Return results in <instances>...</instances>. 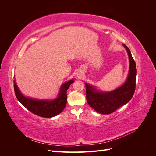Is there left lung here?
I'll return each instance as SVG.
<instances>
[{
    "label": "left lung",
    "instance_id": "obj_1",
    "mask_svg": "<svg viewBox=\"0 0 156 156\" xmlns=\"http://www.w3.org/2000/svg\"><path fill=\"white\" fill-rule=\"evenodd\" d=\"M128 54L129 70L125 83L111 92H98L93 87L85 83L86 98L92 108L99 113L108 115L128 103L133 97L136 86V69L135 60L129 49L123 44Z\"/></svg>",
    "mask_w": 156,
    "mask_h": 156
}]
</instances>
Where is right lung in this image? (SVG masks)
Returning <instances> with one entry per match:
<instances>
[{"label": "right lung", "instance_id": "obj_1", "mask_svg": "<svg viewBox=\"0 0 156 156\" xmlns=\"http://www.w3.org/2000/svg\"><path fill=\"white\" fill-rule=\"evenodd\" d=\"M74 80L64 83L60 87L58 98L53 100H35L25 97L18 88L16 81H13L15 94L18 101L33 114L44 118H51L58 115L62 112L67 103V90Z\"/></svg>", "mask_w": 156, "mask_h": 156}]
</instances>
